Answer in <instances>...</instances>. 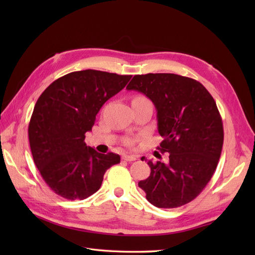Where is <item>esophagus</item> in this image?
Instances as JSON below:
<instances>
[{"instance_id": "1", "label": "esophagus", "mask_w": 255, "mask_h": 255, "mask_svg": "<svg viewBox=\"0 0 255 255\" xmlns=\"http://www.w3.org/2000/svg\"><path fill=\"white\" fill-rule=\"evenodd\" d=\"M137 156L135 155H127V154H125V155L122 156V159L126 160V161H133V160H136Z\"/></svg>"}]
</instances>
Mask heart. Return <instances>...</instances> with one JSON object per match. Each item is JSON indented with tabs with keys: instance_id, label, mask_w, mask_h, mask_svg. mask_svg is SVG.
Masks as SVG:
<instances>
[{
	"instance_id": "1",
	"label": "heart",
	"mask_w": 255,
	"mask_h": 255,
	"mask_svg": "<svg viewBox=\"0 0 255 255\" xmlns=\"http://www.w3.org/2000/svg\"><path fill=\"white\" fill-rule=\"evenodd\" d=\"M135 99H139V100H146L145 98H143V97H138V98H135Z\"/></svg>"
}]
</instances>
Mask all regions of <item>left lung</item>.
<instances>
[{
  "instance_id": "left-lung-1",
  "label": "left lung",
  "mask_w": 255,
  "mask_h": 255,
  "mask_svg": "<svg viewBox=\"0 0 255 255\" xmlns=\"http://www.w3.org/2000/svg\"><path fill=\"white\" fill-rule=\"evenodd\" d=\"M127 89L153 102L164 138L158 149L169 153L167 164L148 160L151 173L138 186L156 207L189 203L210 182L220 158L223 127L215 100L201 83L173 73L135 75Z\"/></svg>"
}]
</instances>
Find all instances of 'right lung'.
<instances>
[{"instance_id":"1","label":"right lung","mask_w":255,"mask_h":255,"mask_svg":"<svg viewBox=\"0 0 255 255\" xmlns=\"http://www.w3.org/2000/svg\"><path fill=\"white\" fill-rule=\"evenodd\" d=\"M132 75L98 70L68 73L37 100L28 125L35 165L48 186L68 200H83L101 187L104 173L120 163L85 143V134L107 100L126 87Z\"/></svg>"}]
</instances>
